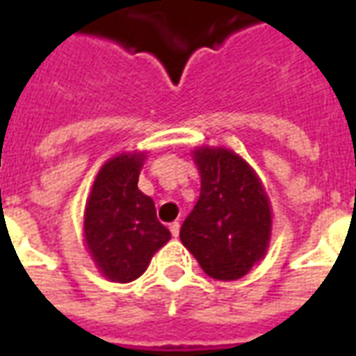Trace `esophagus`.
Here are the masks:
<instances>
[{
	"mask_svg": "<svg viewBox=\"0 0 356 356\" xmlns=\"http://www.w3.org/2000/svg\"><path fill=\"white\" fill-rule=\"evenodd\" d=\"M179 229H181V225H179V221H173V223L170 225V231H171V234L175 236V238H177V236H179Z\"/></svg>",
	"mask_w": 356,
	"mask_h": 356,
	"instance_id": "obj_1",
	"label": "esophagus"
}]
</instances>
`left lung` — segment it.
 Listing matches in <instances>:
<instances>
[{
  "label": "left lung",
  "instance_id": "obj_1",
  "mask_svg": "<svg viewBox=\"0 0 356 356\" xmlns=\"http://www.w3.org/2000/svg\"><path fill=\"white\" fill-rule=\"evenodd\" d=\"M200 196L181 227V242L217 280H236L265 255L270 208L254 170L227 148L194 152Z\"/></svg>",
  "mask_w": 356,
  "mask_h": 356
}]
</instances>
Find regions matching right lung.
I'll use <instances>...</instances> for the list:
<instances>
[{"instance_id":"obj_1","label":"right lung","mask_w":356,"mask_h":356,"mask_svg":"<svg viewBox=\"0 0 356 356\" xmlns=\"http://www.w3.org/2000/svg\"><path fill=\"white\" fill-rule=\"evenodd\" d=\"M140 154H120L95 179L86 208V242L97 267L112 282H131L171 238L154 202L139 191Z\"/></svg>"}]
</instances>
